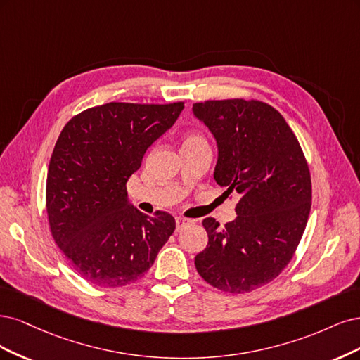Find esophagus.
Returning <instances> with one entry per match:
<instances>
[{"mask_svg":"<svg viewBox=\"0 0 360 360\" xmlns=\"http://www.w3.org/2000/svg\"><path fill=\"white\" fill-rule=\"evenodd\" d=\"M194 223V219H188V218H184V217H176V230H182L184 227H187L190 224Z\"/></svg>","mask_w":360,"mask_h":360,"instance_id":"34e87169","label":"esophagus"}]
</instances>
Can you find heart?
<instances>
[{
  "instance_id": "b5f03b06",
  "label": "heart",
  "mask_w": 360,
  "mask_h": 360,
  "mask_svg": "<svg viewBox=\"0 0 360 360\" xmlns=\"http://www.w3.org/2000/svg\"><path fill=\"white\" fill-rule=\"evenodd\" d=\"M197 142H205V141L199 134H188L187 137L184 139L182 145H191V143H197Z\"/></svg>"
}]
</instances>
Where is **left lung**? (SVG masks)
I'll return each instance as SVG.
<instances>
[{"mask_svg": "<svg viewBox=\"0 0 360 360\" xmlns=\"http://www.w3.org/2000/svg\"><path fill=\"white\" fill-rule=\"evenodd\" d=\"M194 117L214 134V179L236 191V218L223 229L205 218L207 245L194 259L203 280L229 293H248L292 260L311 210L305 155L283 115L257 100H207Z\"/></svg>", "mask_w": 360, "mask_h": 360, "instance_id": "1", "label": "left lung"}]
</instances>
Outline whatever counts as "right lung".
I'll use <instances>...</instances> for the list:
<instances>
[{"label": "right lung", "instance_id": "add662e5", "mask_svg": "<svg viewBox=\"0 0 360 360\" xmlns=\"http://www.w3.org/2000/svg\"><path fill=\"white\" fill-rule=\"evenodd\" d=\"M184 103H106L80 112L55 143L46 179L52 236L75 271L100 287L129 285L154 264L175 218L142 214L125 184Z\"/></svg>", "mask_w": 360, "mask_h": 360}]
</instances>
